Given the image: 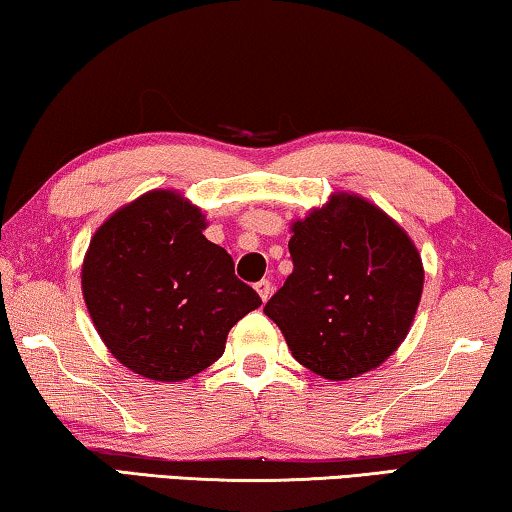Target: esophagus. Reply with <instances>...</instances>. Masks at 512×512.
Returning a JSON list of instances; mask_svg holds the SVG:
<instances>
[{"label":"esophagus","instance_id":"1","mask_svg":"<svg viewBox=\"0 0 512 512\" xmlns=\"http://www.w3.org/2000/svg\"><path fill=\"white\" fill-rule=\"evenodd\" d=\"M254 288H256V292H258V297H261L263 301L270 299V295H272V286H270V281H267V279H261V281L256 283Z\"/></svg>","mask_w":512,"mask_h":512}]
</instances>
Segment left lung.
I'll list each match as a JSON object with an SVG mask.
<instances>
[{
  "mask_svg": "<svg viewBox=\"0 0 512 512\" xmlns=\"http://www.w3.org/2000/svg\"><path fill=\"white\" fill-rule=\"evenodd\" d=\"M295 270L265 304L301 365L347 381L385 363L413 324L424 288L420 251L370 201L335 192L292 222Z\"/></svg>",
  "mask_w": 512,
  "mask_h": 512,
  "instance_id": "1",
  "label": "left lung"
}]
</instances>
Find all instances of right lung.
<instances>
[{"label":"right lung","instance_id":"1","mask_svg":"<svg viewBox=\"0 0 512 512\" xmlns=\"http://www.w3.org/2000/svg\"><path fill=\"white\" fill-rule=\"evenodd\" d=\"M174 190H152L99 226L81 290L108 351L145 379L177 383L224 354L231 326L261 306L233 258Z\"/></svg>","mask_w":512,"mask_h":512}]
</instances>
